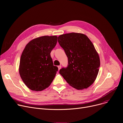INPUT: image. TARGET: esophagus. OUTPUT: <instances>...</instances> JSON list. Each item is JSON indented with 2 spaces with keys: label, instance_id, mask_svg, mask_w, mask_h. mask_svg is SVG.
Listing matches in <instances>:
<instances>
[{
  "label": "esophagus",
  "instance_id": "obj_1",
  "mask_svg": "<svg viewBox=\"0 0 123 123\" xmlns=\"http://www.w3.org/2000/svg\"><path fill=\"white\" fill-rule=\"evenodd\" d=\"M58 70H60L61 68V65H59V66H58Z\"/></svg>",
  "mask_w": 123,
  "mask_h": 123
}]
</instances>
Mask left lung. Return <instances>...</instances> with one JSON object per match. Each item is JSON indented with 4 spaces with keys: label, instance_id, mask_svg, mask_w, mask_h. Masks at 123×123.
I'll return each mask as SVG.
<instances>
[{
    "label": "left lung",
    "instance_id": "8db88e82",
    "mask_svg": "<svg viewBox=\"0 0 123 123\" xmlns=\"http://www.w3.org/2000/svg\"><path fill=\"white\" fill-rule=\"evenodd\" d=\"M58 42L68 59V67L60 69V74L77 89L91 86L100 65L99 55L91 40L83 34L71 32L59 36Z\"/></svg>",
    "mask_w": 123,
    "mask_h": 123
}]
</instances>
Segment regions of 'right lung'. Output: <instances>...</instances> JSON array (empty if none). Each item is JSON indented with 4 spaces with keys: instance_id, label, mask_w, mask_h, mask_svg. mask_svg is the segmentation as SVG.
<instances>
[{
    "instance_id": "right-lung-1",
    "label": "right lung",
    "mask_w": 123,
    "mask_h": 123,
    "mask_svg": "<svg viewBox=\"0 0 123 123\" xmlns=\"http://www.w3.org/2000/svg\"><path fill=\"white\" fill-rule=\"evenodd\" d=\"M57 37L43 36L31 40L22 53L19 72L24 84L33 91H42L50 85L58 67L54 66L50 53Z\"/></svg>"
}]
</instances>
